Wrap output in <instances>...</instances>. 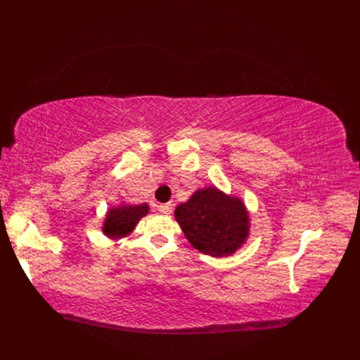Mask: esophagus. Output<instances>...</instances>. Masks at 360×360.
I'll return each mask as SVG.
<instances>
[{
	"instance_id": "obj_1",
	"label": "esophagus",
	"mask_w": 360,
	"mask_h": 360,
	"mask_svg": "<svg viewBox=\"0 0 360 360\" xmlns=\"http://www.w3.org/2000/svg\"><path fill=\"white\" fill-rule=\"evenodd\" d=\"M158 210H159L162 214L167 216V214L172 213V205H170V204H160Z\"/></svg>"
}]
</instances>
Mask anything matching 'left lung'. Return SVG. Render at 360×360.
Segmentation results:
<instances>
[{
	"mask_svg": "<svg viewBox=\"0 0 360 360\" xmlns=\"http://www.w3.org/2000/svg\"><path fill=\"white\" fill-rule=\"evenodd\" d=\"M175 219L193 247L210 257L235 254L250 236L247 207L216 186L202 188L181 202Z\"/></svg>",
	"mask_w": 360,
	"mask_h": 360,
	"instance_id": "left-lung-1",
	"label": "left lung"
}]
</instances>
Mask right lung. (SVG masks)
<instances>
[{"label":"right lung","instance_id":"right-lung-1","mask_svg":"<svg viewBox=\"0 0 360 360\" xmlns=\"http://www.w3.org/2000/svg\"><path fill=\"white\" fill-rule=\"evenodd\" d=\"M148 210L150 209L146 202L139 205L121 204L118 207H112L106 213L102 231L110 239L128 236L136 229L137 223L148 213Z\"/></svg>","mask_w":360,"mask_h":360}]
</instances>
